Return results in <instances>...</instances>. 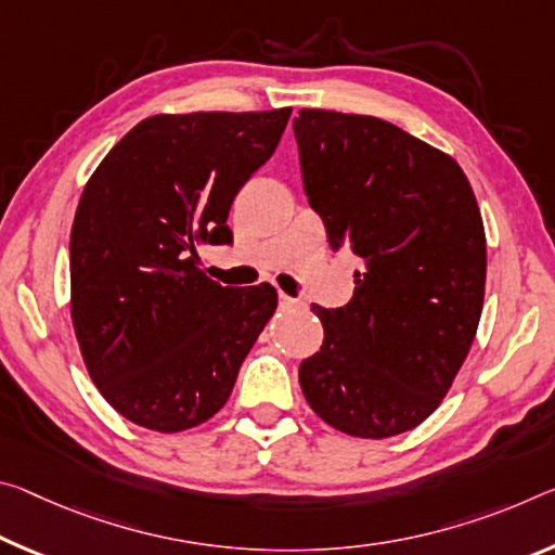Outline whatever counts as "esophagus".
<instances>
[{"instance_id": "34e87169", "label": "esophagus", "mask_w": 555, "mask_h": 555, "mask_svg": "<svg viewBox=\"0 0 555 555\" xmlns=\"http://www.w3.org/2000/svg\"><path fill=\"white\" fill-rule=\"evenodd\" d=\"M279 306L281 309H301V301H298V298H294V296H288V294H284V292H279Z\"/></svg>"}]
</instances>
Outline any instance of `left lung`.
<instances>
[{"label": "left lung", "instance_id": "obj_1", "mask_svg": "<svg viewBox=\"0 0 555 555\" xmlns=\"http://www.w3.org/2000/svg\"><path fill=\"white\" fill-rule=\"evenodd\" d=\"M294 135L331 246L360 259L353 298L313 306L323 346L298 383L338 433H408L437 410L477 336L487 284L477 197L450 155L388 120L304 108Z\"/></svg>", "mask_w": 555, "mask_h": 555}]
</instances>
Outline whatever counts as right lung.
<instances>
[{
  "instance_id": "1",
  "label": "right lung",
  "mask_w": 555,
  "mask_h": 555,
  "mask_svg": "<svg viewBox=\"0 0 555 555\" xmlns=\"http://www.w3.org/2000/svg\"><path fill=\"white\" fill-rule=\"evenodd\" d=\"M292 108L160 113L86 182L72 227V321L88 375L155 433L207 422L276 311V288L219 286L197 246L230 244V207L274 155Z\"/></svg>"
}]
</instances>
